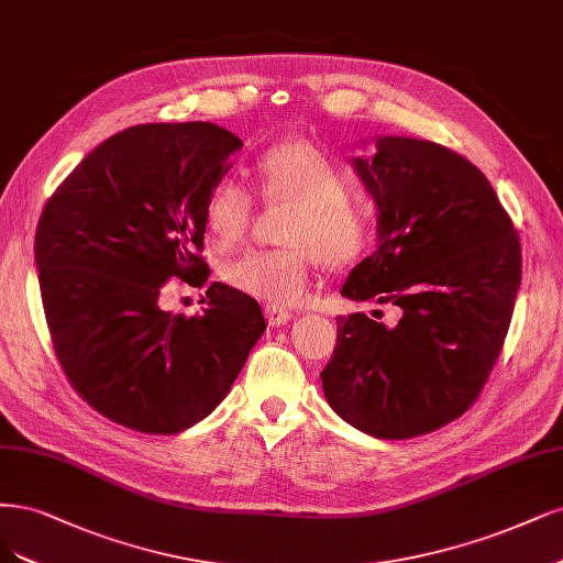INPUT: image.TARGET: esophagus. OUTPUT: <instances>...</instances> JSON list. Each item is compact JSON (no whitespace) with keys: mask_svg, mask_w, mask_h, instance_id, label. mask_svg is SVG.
<instances>
[{"mask_svg":"<svg viewBox=\"0 0 563 563\" xmlns=\"http://www.w3.org/2000/svg\"><path fill=\"white\" fill-rule=\"evenodd\" d=\"M263 314H265V321H267L269 325H284V323H288V319H290L288 309H284V307H279V305H265V307H263Z\"/></svg>","mask_w":563,"mask_h":563,"instance_id":"esophagus-1","label":"esophagus"}]
</instances>
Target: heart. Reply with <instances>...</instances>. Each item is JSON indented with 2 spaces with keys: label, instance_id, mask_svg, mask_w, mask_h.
<instances>
[{
  "label": "heart",
  "instance_id": "1",
  "mask_svg": "<svg viewBox=\"0 0 563 563\" xmlns=\"http://www.w3.org/2000/svg\"><path fill=\"white\" fill-rule=\"evenodd\" d=\"M261 192L267 202L290 205L284 249H256L225 261L223 282L267 305L302 300L319 256L328 265L352 263L371 240L373 214L352 192L354 174L331 153L294 140L267 148L256 163ZM202 221L217 246L240 242L254 221V192L240 179L211 184Z\"/></svg>",
  "mask_w": 563,
  "mask_h": 563
}]
</instances>
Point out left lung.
<instances>
[{"label": "left lung", "instance_id": "1", "mask_svg": "<svg viewBox=\"0 0 563 563\" xmlns=\"http://www.w3.org/2000/svg\"><path fill=\"white\" fill-rule=\"evenodd\" d=\"M375 148L354 169L377 205V251L349 273L342 296L396 305L400 319L338 317L321 382L354 429L405 440L477 400L508 335L521 246L471 161L412 137H377Z\"/></svg>", "mask_w": 563, "mask_h": 563}]
</instances>
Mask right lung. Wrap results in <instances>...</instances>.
<instances>
[{
  "instance_id": "1",
  "label": "right lung",
  "mask_w": 563,
  "mask_h": 563,
  "mask_svg": "<svg viewBox=\"0 0 563 563\" xmlns=\"http://www.w3.org/2000/svg\"><path fill=\"white\" fill-rule=\"evenodd\" d=\"M242 140L214 123H144L74 167L36 225L57 363L102 417L148 435L205 419L265 331L258 302L214 282L202 314L163 309L169 279L202 286L205 198Z\"/></svg>"
}]
</instances>
